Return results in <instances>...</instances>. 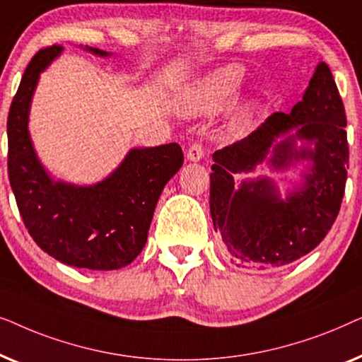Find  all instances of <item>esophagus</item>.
Returning <instances> with one entry per match:
<instances>
[{"label":"esophagus","instance_id":"34e87169","mask_svg":"<svg viewBox=\"0 0 362 362\" xmlns=\"http://www.w3.org/2000/svg\"><path fill=\"white\" fill-rule=\"evenodd\" d=\"M187 160L189 161H199L204 156V146H202L201 141H194L187 150Z\"/></svg>","mask_w":362,"mask_h":362}]
</instances>
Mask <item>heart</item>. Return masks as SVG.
<instances>
[{
	"mask_svg": "<svg viewBox=\"0 0 362 362\" xmlns=\"http://www.w3.org/2000/svg\"><path fill=\"white\" fill-rule=\"evenodd\" d=\"M244 72L239 66H226L217 69L209 76L202 77L187 90L182 110L187 115H201V113H214L229 105L240 90ZM254 112V105L242 107L237 113V123L249 122Z\"/></svg>",
	"mask_w": 362,
	"mask_h": 362,
	"instance_id": "b5f03b06",
	"label": "heart"
}]
</instances>
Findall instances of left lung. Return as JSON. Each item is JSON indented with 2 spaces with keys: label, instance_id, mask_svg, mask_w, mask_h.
<instances>
[{
  "label": "left lung",
  "instance_id": "8db88e82",
  "mask_svg": "<svg viewBox=\"0 0 362 362\" xmlns=\"http://www.w3.org/2000/svg\"><path fill=\"white\" fill-rule=\"evenodd\" d=\"M344 127L346 112L333 74L320 62L303 98L288 115L272 113L244 140L212 155V222L237 265L284 267L325 239L338 217L348 176L349 148ZM291 127L297 128L296 133L286 136ZM296 139L306 141L307 145L298 151ZM270 149L269 162L276 169L298 159L312 161L304 185L289 193L285 202L268 178L243 182L235 187L233 175L253 170Z\"/></svg>",
  "mask_w": 362,
  "mask_h": 362
}]
</instances>
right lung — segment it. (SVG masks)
<instances>
[{"label": "right lung", "mask_w": 362, "mask_h": 362, "mask_svg": "<svg viewBox=\"0 0 362 362\" xmlns=\"http://www.w3.org/2000/svg\"><path fill=\"white\" fill-rule=\"evenodd\" d=\"M97 56L108 52L95 47ZM62 46L34 54L8 115V176L19 214L34 242L62 264L88 270H117L136 259L148 239L163 187L182 166L177 143L133 148L122 165L93 186L54 181L34 151L29 107L39 74Z\"/></svg>", "instance_id": "obj_1"}]
</instances>
